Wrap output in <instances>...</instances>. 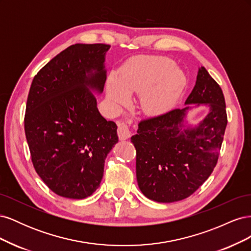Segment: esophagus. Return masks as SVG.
<instances>
[{
    "mask_svg": "<svg viewBox=\"0 0 251 251\" xmlns=\"http://www.w3.org/2000/svg\"><path fill=\"white\" fill-rule=\"evenodd\" d=\"M118 137L120 140H126L131 136V131L130 127L126 124V123H118Z\"/></svg>",
    "mask_w": 251,
    "mask_h": 251,
    "instance_id": "1",
    "label": "esophagus"
}]
</instances>
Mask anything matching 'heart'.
Instances as JSON below:
<instances>
[{"mask_svg":"<svg viewBox=\"0 0 251 251\" xmlns=\"http://www.w3.org/2000/svg\"><path fill=\"white\" fill-rule=\"evenodd\" d=\"M185 74L174 60L163 56H141L121 68L119 78L107 80V96L115 108L127 105L132 94H140V104L148 115L159 116L171 111L183 92Z\"/></svg>","mask_w":251,"mask_h":251,"instance_id":"b5f03b06","label":"heart"}]
</instances>
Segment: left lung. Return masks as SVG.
<instances>
[{
	"label": "left lung",
	"mask_w": 251,
	"mask_h": 251,
	"mask_svg": "<svg viewBox=\"0 0 251 251\" xmlns=\"http://www.w3.org/2000/svg\"><path fill=\"white\" fill-rule=\"evenodd\" d=\"M207 105L197 126L184 119L192 105L142 120L131 141L136 149V177L147 198L172 203L193 195L214 171L227 126L222 89L204 67L185 104Z\"/></svg>",
	"instance_id": "8db88e82"
}]
</instances>
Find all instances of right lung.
<instances>
[{
	"label": "right lung",
	"instance_id": "add662e5",
	"mask_svg": "<svg viewBox=\"0 0 251 251\" xmlns=\"http://www.w3.org/2000/svg\"><path fill=\"white\" fill-rule=\"evenodd\" d=\"M105 44H75L45 65L29 90L25 134L34 169L53 193L85 199L100 187L117 126L97 109Z\"/></svg>",
	"mask_w": 251,
	"mask_h": 251
}]
</instances>
